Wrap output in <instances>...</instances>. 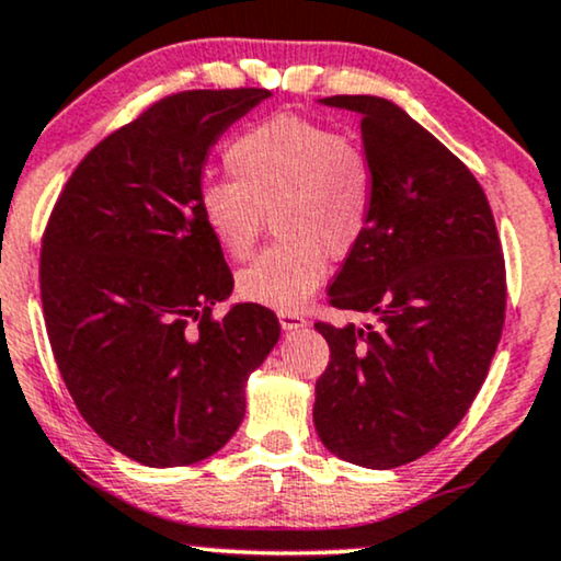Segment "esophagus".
I'll list each match as a JSON object with an SVG mask.
<instances>
[{
  "label": "esophagus",
  "instance_id": "34e87169",
  "mask_svg": "<svg viewBox=\"0 0 561 561\" xmlns=\"http://www.w3.org/2000/svg\"><path fill=\"white\" fill-rule=\"evenodd\" d=\"M278 319H280V327L283 330H301L304 324H307V319H304L298 311H278Z\"/></svg>",
  "mask_w": 561,
  "mask_h": 561
}]
</instances>
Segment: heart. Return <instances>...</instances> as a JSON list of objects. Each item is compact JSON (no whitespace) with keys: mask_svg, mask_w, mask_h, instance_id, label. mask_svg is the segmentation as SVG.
<instances>
[{"mask_svg":"<svg viewBox=\"0 0 561 561\" xmlns=\"http://www.w3.org/2000/svg\"><path fill=\"white\" fill-rule=\"evenodd\" d=\"M234 180H208L198 193L208 234L229 257H250L273 216L275 242L237 278L247 301L290 311L327 275V254L345 260L368 237L378 174L368 151L343 130L301 115H273L227 149Z\"/></svg>","mask_w":561,"mask_h":561,"instance_id":"b5f03b06","label":"heart"}]
</instances>
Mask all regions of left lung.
I'll return each instance as SVG.
<instances>
[{"label":"left lung","mask_w":561,"mask_h":561,"mask_svg":"<svg viewBox=\"0 0 561 561\" xmlns=\"http://www.w3.org/2000/svg\"><path fill=\"white\" fill-rule=\"evenodd\" d=\"M322 103L360 113L378 198L327 288L330 307L374 322L314 324L330 345L314 425L334 456L397 469L438 446L482 389L505 324L503 244L469 167L402 107L370 94Z\"/></svg>","instance_id":"1"}]
</instances>
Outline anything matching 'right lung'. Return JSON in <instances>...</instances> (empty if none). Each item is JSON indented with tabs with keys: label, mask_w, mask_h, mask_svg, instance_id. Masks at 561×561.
<instances>
[{
	"label": "right lung",
	"mask_w": 561,
	"mask_h": 561,
	"mask_svg": "<svg viewBox=\"0 0 561 561\" xmlns=\"http://www.w3.org/2000/svg\"><path fill=\"white\" fill-rule=\"evenodd\" d=\"M265 98L237 87L151 103L77 164L43 231L56 366L84 423L144 467L216 454L244 417L247 376L280 337L260 304L214 317L234 278L198 208L208 149Z\"/></svg>",
	"instance_id": "add662e5"
}]
</instances>
